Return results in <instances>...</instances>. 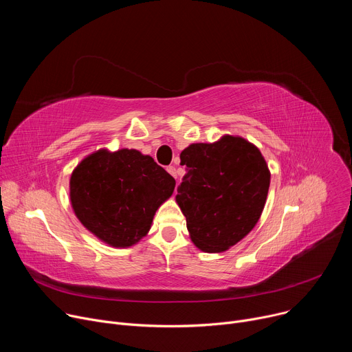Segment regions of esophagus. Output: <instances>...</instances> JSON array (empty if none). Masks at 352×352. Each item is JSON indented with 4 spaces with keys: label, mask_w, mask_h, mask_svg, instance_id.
<instances>
[{
    "label": "esophagus",
    "mask_w": 352,
    "mask_h": 352,
    "mask_svg": "<svg viewBox=\"0 0 352 352\" xmlns=\"http://www.w3.org/2000/svg\"><path fill=\"white\" fill-rule=\"evenodd\" d=\"M167 171L174 177V178H177V168L174 167V166H170V167H167Z\"/></svg>",
    "instance_id": "34e87169"
}]
</instances>
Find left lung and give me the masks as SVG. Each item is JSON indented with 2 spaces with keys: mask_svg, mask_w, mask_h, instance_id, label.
I'll return each mask as SVG.
<instances>
[{
  "mask_svg": "<svg viewBox=\"0 0 352 352\" xmlns=\"http://www.w3.org/2000/svg\"><path fill=\"white\" fill-rule=\"evenodd\" d=\"M186 174L175 202L193 245L220 254L258 224L266 205L270 170L258 146L238 135L192 143L181 152Z\"/></svg>",
  "mask_w": 352,
  "mask_h": 352,
  "instance_id": "1",
  "label": "left lung"
}]
</instances>
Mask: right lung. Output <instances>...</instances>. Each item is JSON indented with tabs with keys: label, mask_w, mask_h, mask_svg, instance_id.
<instances>
[{
	"label": "right lung",
	"mask_w": 352,
	"mask_h": 352,
	"mask_svg": "<svg viewBox=\"0 0 352 352\" xmlns=\"http://www.w3.org/2000/svg\"><path fill=\"white\" fill-rule=\"evenodd\" d=\"M175 179L136 148L94 150L69 178L71 206L82 226L113 248H129L147 235Z\"/></svg>",
	"instance_id": "add662e5"
}]
</instances>
